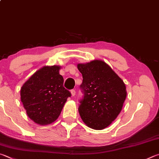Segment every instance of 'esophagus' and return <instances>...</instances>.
<instances>
[{
  "instance_id": "esophagus-1",
  "label": "esophagus",
  "mask_w": 159,
  "mask_h": 159,
  "mask_svg": "<svg viewBox=\"0 0 159 159\" xmlns=\"http://www.w3.org/2000/svg\"><path fill=\"white\" fill-rule=\"evenodd\" d=\"M71 95L72 96H75V94H76V90H75L74 89H71Z\"/></svg>"
}]
</instances>
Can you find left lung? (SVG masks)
I'll return each instance as SVG.
<instances>
[{"label":"left lung","mask_w":159,"mask_h":159,"mask_svg":"<svg viewBox=\"0 0 159 159\" xmlns=\"http://www.w3.org/2000/svg\"><path fill=\"white\" fill-rule=\"evenodd\" d=\"M83 76V97L79 112L86 125L93 129L107 127L122 111L126 92L122 80L106 62L94 60L78 65Z\"/></svg>","instance_id":"8db88e82"}]
</instances>
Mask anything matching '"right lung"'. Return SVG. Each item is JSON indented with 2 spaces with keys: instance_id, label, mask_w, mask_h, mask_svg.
<instances>
[{
  "instance_id": "obj_1",
  "label": "right lung",
  "mask_w": 159,
  "mask_h": 159,
  "mask_svg": "<svg viewBox=\"0 0 159 159\" xmlns=\"http://www.w3.org/2000/svg\"><path fill=\"white\" fill-rule=\"evenodd\" d=\"M60 67H44L36 71L21 89V100L32 120L41 125L56 121L71 92L63 86Z\"/></svg>"
}]
</instances>
